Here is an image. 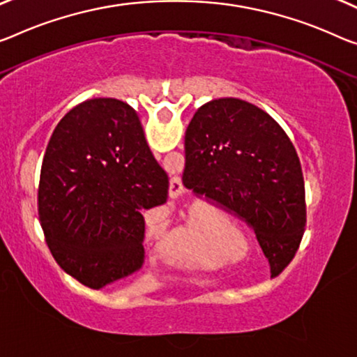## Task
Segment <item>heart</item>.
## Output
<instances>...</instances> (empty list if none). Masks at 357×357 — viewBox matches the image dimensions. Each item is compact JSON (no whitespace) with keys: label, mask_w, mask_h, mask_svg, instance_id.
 Segmentation results:
<instances>
[{"label":"heart","mask_w":357,"mask_h":357,"mask_svg":"<svg viewBox=\"0 0 357 357\" xmlns=\"http://www.w3.org/2000/svg\"><path fill=\"white\" fill-rule=\"evenodd\" d=\"M218 244V234L215 228L211 225H201L196 228L195 234H191L186 244V250L193 254L199 261H207L217 249Z\"/></svg>","instance_id":"heart-1"}]
</instances>
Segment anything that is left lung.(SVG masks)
I'll use <instances>...</instances> for the list:
<instances>
[{"mask_svg":"<svg viewBox=\"0 0 357 357\" xmlns=\"http://www.w3.org/2000/svg\"><path fill=\"white\" fill-rule=\"evenodd\" d=\"M182 182L248 225L271 278L286 270L305 233V180L297 150L270 114L231 97L202 105L185 134Z\"/></svg>","mask_w":357,"mask_h":357,"instance_id":"1","label":"left lung"}]
</instances>
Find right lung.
Here are the masks:
<instances>
[{
    "mask_svg": "<svg viewBox=\"0 0 357 357\" xmlns=\"http://www.w3.org/2000/svg\"><path fill=\"white\" fill-rule=\"evenodd\" d=\"M167 196V174L128 103L94 98L60 119L43 158L38 213L54 260L71 278L100 289L139 270L144 213Z\"/></svg>",
    "mask_w": 357,
    "mask_h": 357,
    "instance_id": "right-lung-1",
    "label": "right lung"
}]
</instances>
